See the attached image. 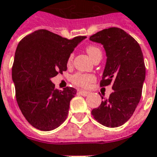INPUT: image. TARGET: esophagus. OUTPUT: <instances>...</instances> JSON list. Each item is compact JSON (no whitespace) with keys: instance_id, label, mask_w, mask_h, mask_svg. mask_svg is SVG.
<instances>
[{"instance_id":"obj_1","label":"esophagus","mask_w":157,"mask_h":157,"mask_svg":"<svg viewBox=\"0 0 157 157\" xmlns=\"http://www.w3.org/2000/svg\"><path fill=\"white\" fill-rule=\"evenodd\" d=\"M79 93L82 96H87L89 94V92H86V91H82V90H80L79 91Z\"/></svg>"}]
</instances>
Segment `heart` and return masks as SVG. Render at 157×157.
I'll return each mask as SVG.
<instances>
[{
    "instance_id": "b5f03b06",
    "label": "heart",
    "mask_w": 157,
    "mask_h": 157,
    "mask_svg": "<svg viewBox=\"0 0 157 157\" xmlns=\"http://www.w3.org/2000/svg\"><path fill=\"white\" fill-rule=\"evenodd\" d=\"M86 51L90 55L92 60H95L97 59H102V50L98 45H89L86 48ZM73 60V55L71 54L67 59V65H71ZM95 76L92 74H86V73H81L77 72L72 75L71 81L74 85L77 86L79 87H88L91 83L95 81Z\"/></svg>"
}]
</instances>
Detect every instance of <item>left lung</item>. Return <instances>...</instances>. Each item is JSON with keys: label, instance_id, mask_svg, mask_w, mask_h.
<instances>
[{"label": "left lung", "instance_id": "obj_1", "mask_svg": "<svg viewBox=\"0 0 157 157\" xmlns=\"http://www.w3.org/2000/svg\"><path fill=\"white\" fill-rule=\"evenodd\" d=\"M101 43L107 54L100 86L113 84V92L93 109V118L109 128L121 126L135 112L142 94L145 66L140 46L132 36L118 28L103 29L90 36ZM103 99V98H102Z\"/></svg>", "mask_w": 157, "mask_h": 157}]
</instances>
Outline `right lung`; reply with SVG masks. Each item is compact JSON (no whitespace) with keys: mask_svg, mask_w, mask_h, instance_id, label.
Segmentation results:
<instances>
[{"mask_svg":"<svg viewBox=\"0 0 157 157\" xmlns=\"http://www.w3.org/2000/svg\"><path fill=\"white\" fill-rule=\"evenodd\" d=\"M86 36L68 39L40 29L19 42L12 65L16 99L30 124L43 131L55 129L68 115L76 90L55 89L50 78L67 70V59Z\"/></svg>","mask_w":157,"mask_h":157,"instance_id":"1","label":"right lung"}]
</instances>
